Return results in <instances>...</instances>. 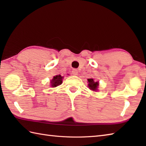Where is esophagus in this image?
<instances>
[{"label": "esophagus", "instance_id": "34e87169", "mask_svg": "<svg viewBox=\"0 0 146 146\" xmlns=\"http://www.w3.org/2000/svg\"><path fill=\"white\" fill-rule=\"evenodd\" d=\"M72 73L73 75H78V70H77L76 69H73L72 70Z\"/></svg>", "mask_w": 146, "mask_h": 146}]
</instances>
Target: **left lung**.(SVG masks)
Here are the masks:
<instances>
[{
	"instance_id": "obj_1",
	"label": "left lung",
	"mask_w": 146,
	"mask_h": 146,
	"mask_svg": "<svg viewBox=\"0 0 146 146\" xmlns=\"http://www.w3.org/2000/svg\"><path fill=\"white\" fill-rule=\"evenodd\" d=\"M88 87L93 91H97V87L98 86V83L97 82H94V79L89 78L88 79Z\"/></svg>"
}]
</instances>
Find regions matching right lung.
Instances as JSON below:
<instances>
[{"label":"right lung","mask_w":146,"mask_h":146,"mask_svg":"<svg viewBox=\"0 0 146 146\" xmlns=\"http://www.w3.org/2000/svg\"><path fill=\"white\" fill-rule=\"evenodd\" d=\"M63 78V77L61 76L60 75L54 76L51 82L52 87H56V86L61 85L62 83V79Z\"/></svg>","instance_id":"obj_1"}]
</instances>
